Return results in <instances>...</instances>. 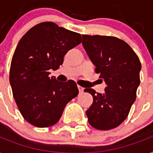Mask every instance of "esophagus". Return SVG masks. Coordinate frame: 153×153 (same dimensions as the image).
Here are the masks:
<instances>
[{"instance_id": "esophagus-1", "label": "esophagus", "mask_w": 153, "mask_h": 153, "mask_svg": "<svg viewBox=\"0 0 153 153\" xmlns=\"http://www.w3.org/2000/svg\"><path fill=\"white\" fill-rule=\"evenodd\" d=\"M78 89H79V93H80V94L83 93V91H84V88L82 87L81 85H78Z\"/></svg>"}]
</instances>
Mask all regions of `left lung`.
<instances>
[{
    "label": "left lung",
    "mask_w": 153,
    "mask_h": 153,
    "mask_svg": "<svg viewBox=\"0 0 153 153\" xmlns=\"http://www.w3.org/2000/svg\"><path fill=\"white\" fill-rule=\"evenodd\" d=\"M85 52L95 65V72L106 82L104 94L84 91L94 101L85 111L89 123L101 130L115 128L128 116L140 84L141 64L126 42L111 36L82 35Z\"/></svg>",
    "instance_id": "1"
}]
</instances>
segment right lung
<instances>
[{
    "instance_id": "1",
    "label": "right lung",
    "mask_w": 153,
    "mask_h": 153,
    "mask_svg": "<svg viewBox=\"0 0 153 153\" xmlns=\"http://www.w3.org/2000/svg\"><path fill=\"white\" fill-rule=\"evenodd\" d=\"M80 33L43 22L30 29L16 46L10 67L9 81L21 115L37 127L56 124L79 89L73 80L61 82L49 77L68 51L81 43Z\"/></svg>"
}]
</instances>
